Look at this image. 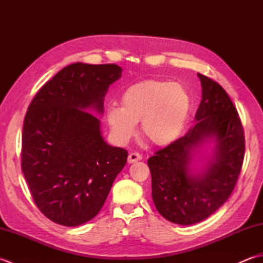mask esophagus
I'll return each instance as SVG.
<instances>
[{"label": "esophagus", "instance_id": "1", "mask_svg": "<svg viewBox=\"0 0 263 263\" xmlns=\"http://www.w3.org/2000/svg\"><path fill=\"white\" fill-rule=\"evenodd\" d=\"M141 159H142V156L140 154L131 153V154H128L127 163L128 164H133V163H136V161H139V160H141Z\"/></svg>", "mask_w": 263, "mask_h": 263}]
</instances>
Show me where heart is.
<instances>
[{
    "label": "heart",
    "instance_id": "obj_1",
    "mask_svg": "<svg viewBox=\"0 0 263 263\" xmlns=\"http://www.w3.org/2000/svg\"><path fill=\"white\" fill-rule=\"evenodd\" d=\"M121 106L106 109V121L116 140L126 142L141 121L142 135L157 146H166L180 137L191 110V96L181 83L144 80L128 86Z\"/></svg>",
    "mask_w": 263,
    "mask_h": 263
}]
</instances>
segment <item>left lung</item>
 <instances>
[{
  "instance_id": "1",
  "label": "left lung",
  "mask_w": 263,
  "mask_h": 263,
  "mask_svg": "<svg viewBox=\"0 0 263 263\" xmlns=\"http://www.w3.org/2000/svg\"><path fill=\"white\" fill-rule=\"evenodd\" d=\"M198 77L202 96L195 124L148 159L156 209L178 225L197 224L219 209L235 187L244 159V132L235 106L220 85Z\"/></svg>"
}]
</instances>
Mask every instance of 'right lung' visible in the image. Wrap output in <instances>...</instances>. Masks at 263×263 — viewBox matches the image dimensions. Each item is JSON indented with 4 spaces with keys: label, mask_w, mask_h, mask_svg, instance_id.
I'll return each mask as SVG.
<instances>
[{
    "label": "right lung",
    "mask_w": 263,
    "mask_h": 263,
    "mask_svg": "<svg viewBox=\"0 0 263 263\" xmlns=\"http://www.w3.org/2000/svg\"><path fill=\"white\" fill-rule=\"evenodd\" d=\"M116 64L73 63L58 72L28 107L21 170L38 209L57 224L74 227L96 216L127 152L104 140L100 121Z\"/></svg>",
    "instance_id": "obj_1"
}]
</instances>
